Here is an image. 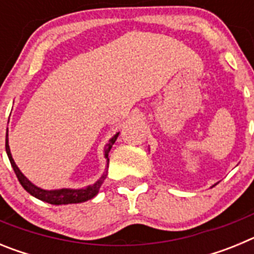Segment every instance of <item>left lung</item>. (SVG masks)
I'll return each mask as SVG.
<instances>
[{"label": "left lung", "instance_id": "left-lung-1", "mask_svg": "<svg viewBox=\"0 0 254 254\" xmlns=\"http://www.w3.org/2000/svg\"><path fill=\"white\" fill-rule=\"evenodd\" d=\"M217 185V183H215V185L214 186H212V187H215V186H216Z\"/></svg>", "mask_w": 254, "mask_h": 254}]
</instances>
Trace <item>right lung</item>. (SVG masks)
I'll use <instances>...</instances> for the list:
<instances>
[{
    "label": "right lung",
    "instance_id": "obj_1",
    "mask_svg": "<svg viewBox=\"0 0 254 254\" xmlns=\"http://www.w3.org/2000/svg\"><path fill=\"white\" fill-rule=\"evenodd\" d=\"M120 132H117L111 140L108 141L107 145L104 146V158L107 159V169H108V163H109V151H111L112 146L116 142L117 137H118ZM6 152H7L8 160L11 163V167H12L13 172L16 174L17 179H19L20 185L24 187V190L30 193L31 196H34L35 198L40 199V201H44V202H48L51 205H68V203H80L85 202L87 199H91L93 197H95L98 194L100 190V186L103 185L104 179L107 178L108 170L105 169V172L103 173V176L100 177L95 183L93 185H89L84 188H60V190H43V188L38 187L34 183H31L28 178H26L24 174L21 173V170L17 168L16 163L12 159V155H11L10 146H8V129L7 133H6Z\"/></svg>",
    "mask_w": 254,
    "mask_h": 254
}]
</instances>
